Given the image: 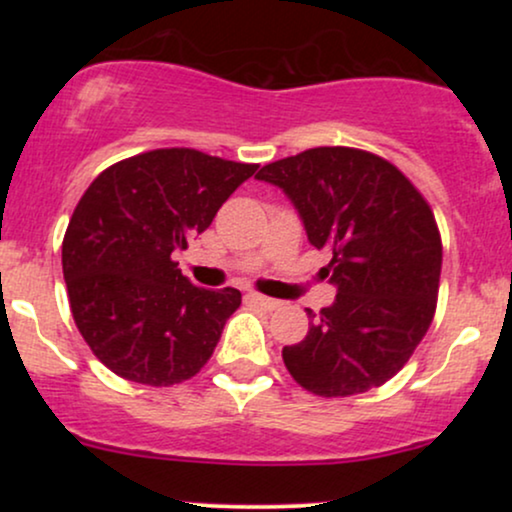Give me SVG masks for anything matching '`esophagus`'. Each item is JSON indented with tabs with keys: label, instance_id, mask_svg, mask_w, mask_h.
Returning a JSON list of instances; mask_svg holds the SVG:
<instances>
[{
	"label": "esophagus",
	"instance_id": "34e87169",
	"mask_svg": "<svg viewBox=\"0 0 512 512\" xmlns=\"http://www.w3.org/2000/svg\"><path fill=\"white\" fill-rule=\"evenodd\" d=\"M248 301L255 303L257 308H262V310H276L281 305V301H276V298H269V296H262V293H248Z\"/></svg>",
	"mask_w": 512,
	"mask_h": 512
}]
</instances>
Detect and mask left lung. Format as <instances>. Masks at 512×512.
Instances as JSON below:
<instances>
[{"mask_svg":"<svg viewBox=\"0 0 512 512\" xmlns=\"http://www.w3.org/2000/svg\"><path fill=\"white\" fill-rule=\"evenodd\" d=\"M257 180L281 187L310 245L330 252L337 298L308 310L303 342L284 346L298 385L349 397L402 370L436 313L443 243L436 216L411 180L383 156L317 146L267 163Z\"/></svg>","mask_w":512,"mask_h":512,"instance_id":"1","label":"left lung"}]
</instances>
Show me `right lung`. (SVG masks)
I'll use <instances>...</instances> for the list:
<instances>
[{
	"mask_svg": "<svg viewBox=\"0 0 512 512\" xmlns=\"http://www.w3.org/2000/svg\"><path fill=\"white\" fill-rule=\"evenodd\" d=\"M255 170L197 149H154L88 185L64 233L62 272L81 337L115 375L168 387L214 354L240 291L195 286L173 255Z\"/></svg>",
	"mask_w": 512,
	"mask_h": 512,
	"instance_id": "right-lung-1",
	"label": "right lung"
}]
</instances>
